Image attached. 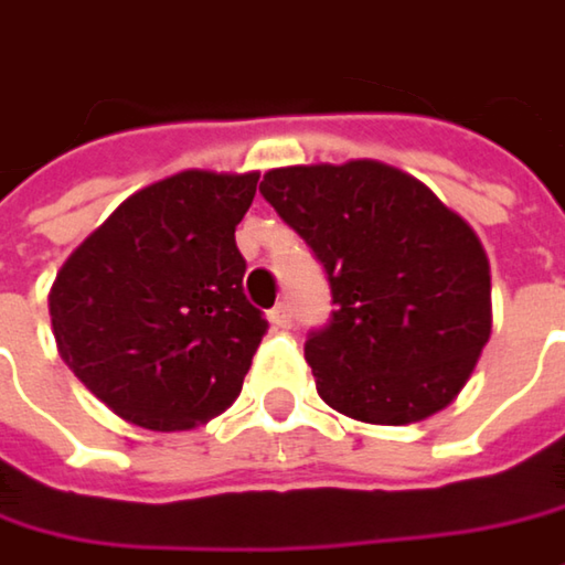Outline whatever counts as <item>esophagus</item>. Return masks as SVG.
I'll use <instances>...</instances> for the list:
<instances>
[{
    "instance_id": "34e87169",
    "label": "esophagus",
    "mask_w": 565,
    "mask_h": 565,
    "mask_svg": "<svg viewBox=\"0 0 565 565\" xmlns=\"http://www.w3.org/2000/svg\"><path fill=\"white\" fill-rule=\"evenodd\" d=\"M268 322H271L275 329H290V326H294L290 307H287V303H278L275 310H268Z\"/></svg>"
}]
</instances>
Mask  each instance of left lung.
Masks as SVG:
<instances>
[{
    "label": "left lung",
    "mask_w": 565,
    "mask_h": 565,
    "mask_svg": "<svg viewBox=\"0 0 565 565\" xmlns=\"http://www.w3.org/2000/svg\"><path fill=\"white\" fill-rule=\"evenodd\" d=\"M258 191L332 287V319L303 345L319 396L371 425L450 406L492 332L489 258L470 223L377 159L271 169Z\"/></svg>",
    "instance_id": "8db88e82"
}]
</instances>
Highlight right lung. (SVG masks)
Listing matches in <instances>:
<instances>
[{"label":"right lung","mask_w":565,"mask_h":565,"mask_svg":"<svg viewBox=\"0 0 565 565\" xmlns=\"http://www.w3.org/2000/svg\"><path fill=\"white\" fill-rule=\"evenodd\" d=\"M258 172L188 169L130 194L51 287L60 358L150 431L211 422L243 390L268 322L243 294L236 223Z\"/></svg>","instance_id":"add662e5"}]
</instances>
